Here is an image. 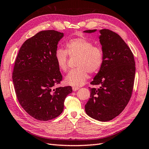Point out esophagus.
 Listing matches in <instances>:
<instances>
[{
  "label": "esophagus",
  "mask_w": 149,
  "mask_h": 149,
  "mask_svg": "<svg viewBox=\"0 0 149 149\" xmlns=\"http://www.w3.org/2000/svg\"><path fill=\"white\" fill-rule=\"evenodd\" d=\"M73 91H77V90H78L79 89V87H77V86H74V87H73Z\"/></svg>",
  "instance_id": "1"
}]
</instances>
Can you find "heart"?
<instances>
[{"mask_svg": "<svg viewBox=\"0 0 149 149\" xmlns=\"http://www.w3.org/2000/svg\"><path fill=\"white\" fill-rule=\"evenodd\" d=\"M68 54L70 57L77 56V68L71 70L65 77L69 85L79 86L89 78L90 73H95L101 69L104 62L102 49L93 45L92 42L84 38L70 39L65 45V50L58 49L55 52L56 65L62 71L68 69Z\"/></svg>", "mask_w": 149, "mask_h": 149, "instance_id": "obj_1", "label": "heart"}]
</instances>
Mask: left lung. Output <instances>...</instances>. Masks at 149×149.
I'll list each match as a JSON object with an SVG mask.
<instances>
[{"instance_id": "obj_1", "label": "left lung", "mask_w": 149, "mask_h": 149, "mask_svg": "<svg viewBox=\"0 0 149 149\" xmlns=\"http://www.w3.org/2000/svg\"><path fill=\"white\" fill-rule=\"evenodd\" d=\"M97 30H85L93 33ZM100 42L104 55L102 67L91 84L90 98L85 111L91 118L106 122L119 116L132 96L136 66L133 53L120 36L110 30H100Z\"/></svg>"}]
</instances>
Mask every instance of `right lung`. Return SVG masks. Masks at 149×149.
I'll list each match as a JSON object with an SVG mask.
<instances>
[{"mask_svg":"<svg viewBox=\"0 0 149 149\" xmlns=\"http://www.w3.org/2000/svg\"><path fill=\"white\" fill-rule=\"evenodd\" d=\"M63 33L45 30L26 40L18 53L12 80L20 104L33 118L46 121L60 116L71 86L58 87L62 75L55 53Z\"/></svg>","mask_w":149,"mask_h":149,"instance_id":"right-lung-1","label":"right lung"}]
</instances>
